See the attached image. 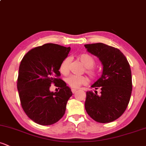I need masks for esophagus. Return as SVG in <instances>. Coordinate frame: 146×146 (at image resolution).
<instances>
[{"mask_svg":"<svg viewBox=\"0 0 146 146\" xmlns=\"http://www.w3.org/2000/svg\"><path fill=\"white\" fill-rule=\"evenodd\" d=\"M71 91H72V93H75V92L77 91V89H76V88H72Z\"/></svg>","mask_w":146,"mask_h":146,"instance_id":"1","label":"esophagus"}]
</instances>
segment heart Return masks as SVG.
Segmentation results:
<instances>
[{
  "instance_id": "heart-1",
  "label": "heart",
  "mask_w": 146,
  "mask_h": 146,
  "mask_svg": "<svg viewBox=\"0 0 146 146\" xmlns=\"http://www.w3.org/2000/svg\"><path fill=\"white\" fill-rule=\"evenodd\" d=\"M82 64L86 68V72L91 78L95 76V72L93 67L95 66V61L93 56L87 53L80 55L78 57ZM71 62V58H66L62 62L60 66V71L62 74L67 75L69 72V65ZM66 82L72 88H78L82 85H85L88 82V79L86 76H76V75H71L65 79Z\"/></svg>"
}]
</instances>
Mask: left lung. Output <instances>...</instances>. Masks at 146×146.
<instances>
[{"instance_id": "1", "label": "left lung", "mask_w": 146, "mask_h": 146, "mask_svg": "<svg viewBox=\"0 0 146 146\" xmlns=\"http://www.w3.org/2000/svg\"><path fill=\"white\" fill-rule=\"evenodd\" d=\"M87 51L99 58L103 66L101 78L92 85L101 94L86 92L85 109L95 121L110 123L124 113L132 93L130 64L118 48L104 43L84 44Z\"/></svg>"}]
</instances>
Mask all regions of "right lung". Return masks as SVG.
Returning a JSON list of instances; mask_svg holds the SVG:
<instances>
[{
	"mask_svg": "<svg viewBox=\"0 0 146 146\" xmlns=\"http://www.w3.org/2000/svg\"><path fill=\"white\" fill-rule=\"evenodd\" d=\"M71 48L47 43L30 51L19 66L17 88L21 106L32 121L42 125L58 122L64 115L67 102L73 95L71 88L58 78L60 66ZM52 83L58 92L50 91Z\"/></svg>",
	"mask_w": 146,
	"mask_h": 146,
	"instance_id": "1",
	"label": "right lung"
}]
</instances>
